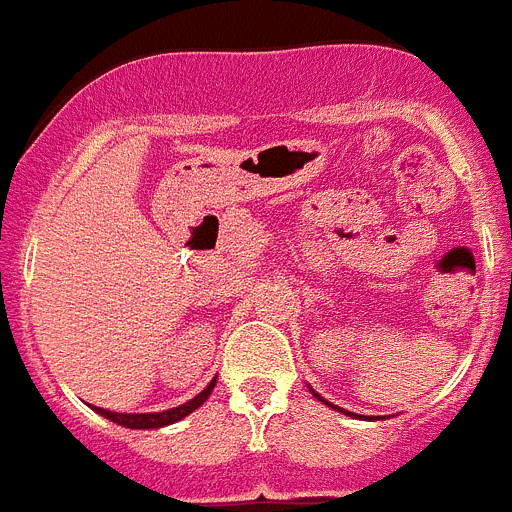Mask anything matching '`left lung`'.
<instances>
[{
  "label": "left lung",
  "instance_id": "8db88e82",
  "mask_svg": "<svg viewBox=\"0 0 512 512\" xmlns=\"http://www.w3.org/2000/svg\"><path fill=\"white\" fill-rule=\"evenodd\" d=\"M309 391H312V388H309ZM312 393H314V391H312ZM314 396L320 398V401H322V403H327V406H330V409H337V411H342V414H348V416H353V414H350V411H345V409H340V406H335V403L325 401V398H322V396H320V393H314Z\"/></svg>",
  "mask_w": 512,
  "mask_h": 512
}]
</instances>
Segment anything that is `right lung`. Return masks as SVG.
<instances>
[{
  "instance_id": "add662e5",
  "label": "right lung",
  "mask_w": 512,
  "mask_h": 512,
  "mask_svg": "<svg viewBox=\"0 0 512 512\" xmlns=\"http://www.w3.org/2000/svg\"><path fill=\"white\" fill-rule=\"evenodd\" d=\"M213 388H215V381H210L208 388H203V391H200L195 398H190V401H185L182 406H175V409H170V411H159V414H116V411L98 409V406H93V411L101 416H106V419L114 421V424L126 426V429H159V426L175 424V421L185 419L187 414H192L195 409H200V406L208 401L210 393H213Z\"/></svg>"
}]
</instances>
